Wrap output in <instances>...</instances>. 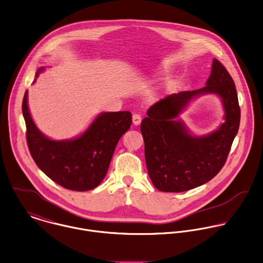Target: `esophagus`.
Returning <instances> with one entry per match:
<instances>
[{
    "instance_id": "1",
    "label": "esophagus",
    "mask_w": 263,
    "mask_h": 263,
    "mask_svg": "<svg viewBox=\"0 0 263 263\" xmlns=\"http://www.w3.org/2000/svg\"><path fill=\"white\" fill-rule=\"evenodd\" d=\"M141 116L140 115H138V114H134L133 115V117H132V121H133V124L135 125V126H138L140 123H141Z\"/></svg>"
}]
</instances>
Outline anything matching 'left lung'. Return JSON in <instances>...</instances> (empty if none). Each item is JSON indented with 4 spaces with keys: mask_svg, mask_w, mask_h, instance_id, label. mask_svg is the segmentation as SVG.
I'll list each match as a JSON object with an SVG mask.
<instances>
[{
    "mask_svg": "<svg viewBox=\"0 0 263 263\" xmlns=\"http://www.w3.org/2000/svg\"><path fill=\"white\" fill-rule=\"evenodd\" d=\"M206 85L161 99L148 108L147 117L141 122L147 172L161 192L181 193L198 187L215 177L227 162L241 119L236 86L217 59L213 60ZM203 92L222 97L226 122L210 136L196 138L174 119L190 100Z\"/></svg>",
    "mask_w": 263,
    "mask_h": 263,
    "instance_id": "left-lung-1",
    "label": "left lung"
}]
</instances>
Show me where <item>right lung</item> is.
I'll list each match as a JSON object with an SVG mask.
<instances>
[{
    "label": "right lung",
    "mask_w": 263,
    "mask_h": 263,
    "mask_svg": "<svg viewBox=\"0 0 263 263\" xmlns=\"http://www.w3.org/2000/svg\"><path fill=\"white\" fill-rule=\"evenodd\" d=\"M43 68H40L39 72ZM22 114L26 126V142L36 166L64 189L86 192L95 189L105 177L115 148L132 124L130 111L103 112L87 131L73 140L55 141L35 127L23 96Z\"/></svg>",
    "instance_id": "1"
}]
</instances>
